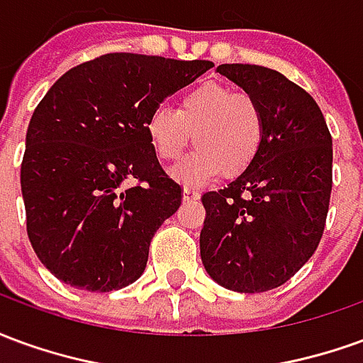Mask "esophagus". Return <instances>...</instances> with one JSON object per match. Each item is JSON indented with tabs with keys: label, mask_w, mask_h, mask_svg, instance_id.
<instances>
[{
	"label": "esophagus",
	"mask_w": 363,
	"mask_h": 363,
	"mask_svg": "<svg viewBox=\"0 0 363 363\" xmlns=\"http://www.w3.org/2000/svg\"><path fill=\"white\" fill-rule=\"evenodd\" d=\"M200 198V192L196 189H184L182 190V200L184 202H190V200H198Z\"/></svg>",
	"instance_id": "34e87169"
}]
</instances>
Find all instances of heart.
<instances>
[{"mask_svg": "<svg viewBox=\"0 0 363 363\" xmlns=\"http://www.w3.org/2000/svg\"><path fill=\"white\" fill-rule=\"evenodd\" d=\"M153 150L163 161H177L189 147L196 151L174 167L184 184H202L218 174L228 179L245 173L257 159L264 135L259 101L220 83H202L182 93L177 112L159 106L145 122Z\"/></svg>", "mask_w": 363, "mask_h": 363, "instance_id": "1", "label": "heart"}]
</instances>
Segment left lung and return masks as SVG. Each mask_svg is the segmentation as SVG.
<instances>
[{"instance_id":"obj_1","label":"left lung","mask_w":363,"mask_h":363,"mask_svg":"<svg viewBox=\"0 0 363 363\" xmlns=\"http://www.w3.org/2000/svg\"><path fill=\"white\" fill-rule=\"evenodd\" d=\"M259 101L264 135L252 165L206 192L200 257L220 286L259 294L286 284L317 251L333 189V138L313 96L276 69H216Z\"/></svg>"}]
</instances>
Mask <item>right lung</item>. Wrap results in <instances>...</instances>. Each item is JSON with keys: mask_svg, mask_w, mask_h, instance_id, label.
Masks as SVG:
<instances>
[{"mask_svg": "<svg viewBox=\"0 0 363 363\" xmlns=\"http://www.w3.org/2000/svg\"><path fill=\"white\" fill-rule=\"evenodd\" d=\"M210 67L208 60L114 52L72 67L38 103L21 190L30 245L58 280L103 294L142 276L151 239L182 198L145 122Z\"/></svg>", "mask_w": 363, "mask_h": 363, "instance_id": "1", "label": "right lung"}]
</instances>
